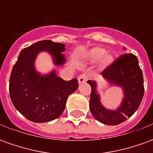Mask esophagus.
I'll list each match as a JSON object with an SVG mask.
<instances>
[{
  "instance_id": "obj_1",
  "label": "esophagus",
  "mask_w": 153,
  "mask_h": 153,
  "mask_svg": "<svg viewBox=\"0 0 153 153\" xmlns=\"http://www.w3.org/2000/svg\"><path fill=\"white\" fill-rule=\"evenodd\" d=\"M88 79V76L86 74H81V75L79 76L78 80H79V84H83V83H86Z\"/></svg>"
}]
</instances>
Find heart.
<instances>
[{
	"instance_id": "obj_1",
	"label": "heart",
	"mask_w": 153,
	"mask_h": 153,
	"mask_svg": "<svg viewBox=\"0 0 153 153\" xmlns=\"http://www.w3.org/2000/svg\"><path fill=\"white\" fill-rule=\"evenodd\" d=\"M106 51L102 47H94L89 51V57L94 61L102 60L105 65H111L114 61V58L111 55H106Z\"/></svg>"
}]
</instances>
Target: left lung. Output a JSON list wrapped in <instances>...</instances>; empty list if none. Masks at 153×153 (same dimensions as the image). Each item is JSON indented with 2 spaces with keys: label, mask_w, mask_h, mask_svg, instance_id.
<instances>
[{
  "label": "left lung",
  "mask_w": 153,
  "mask_h": 153,
  "mask_svg": "<svg viewBox=\"0 0 153 153\" xmlns=\"http://www.w3.org/2000/svg\"><path fill=\"white\" fill-rule=\"evenodd\" d=\"M123 50H125V47ZM102 75L110 85L121 88L123 97L115 109L106 108L101 102L97 82L88 80V83L92 88L90 111L97 120L104 125H119L134 115L143 97V78L138 59L133 54H125L106 68Z\"/></svg>",
  "instance_id": "8db88e82"
}]
</instances>
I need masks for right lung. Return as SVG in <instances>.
I'll return each mask as SVG.
<instances>
[{
  "label": "right lung",
  "instance_id": "obj_1",
  "mask_svg": "<svg viewBox=\"0 0 153 153\" xmlns=\"http://www.w3.org/2000/svg\"><path fill=\"white\" fill-rule=\"evenodd\" d=\"M65 45L42 40L21 51L10 78V95L17 111L29 120L44 123L58 118L65 108L67 97L79 87L76 78L65 81L56 70L42 74L35 61L41 52H47L54 65L62 66L66 58Z\"/></svg>",
  "mask_w": 153,
  "mask_h": 153
}]
</instances>
